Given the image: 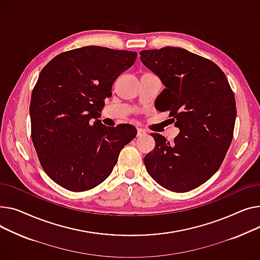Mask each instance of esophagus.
<instances>
[{
	"label": "esophagus",
	"mask_w": 260,
	"mask_h": 260,
	"mask_svg": "<svg viewBox=\"0 0 260 260\" xmlns=\"http://www.w3.org/2000/svg\"><path fill=\"white\" fill-rule=\"evenodd\" d=\"M144 135H146V131L142 128H137V137H142Z\"/></svg>",
	"instance_id": "1"
}]
</instances>
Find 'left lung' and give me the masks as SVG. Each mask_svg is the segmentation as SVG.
Instances as JSON below:
<instances>
[{"instance_id":"1","label":"left lung","mask_w":260,"mask_h":260,"mask_svg":"<svg viewBox=\"0 0 260 260\" xmlns=\"http://www.w3.org/2000/svg\"><path fill=\"white\" fill-rule=\"evenodd\" d=\"M142 63L165 86L155 100L179 129L174 142L151 133L155 148L144 162L158 185L188 192L214 175L233 139L236 104L224 73L203 56L178 47L143 50Z\"/></svg>"}]
</instances>
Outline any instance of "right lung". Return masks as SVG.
<instances>
[{
  "instance_id": "right-lung-1",
  "label": "right lung",
  "mask_w": 260,
  "mask_h": 260,
  "mask_svg": "<svg viewBox=\"0 0 260 260\" xmlns=\"http://www.w3.org/2000/svg\"><path fill=\"white\" fill-rule=\"evenodd\" d=\"M136 56L87 46L56 55L41 71L29 108L31 137L44 171L60 187L82 192L100 185L136 136L132 125L98 119L113 82Z\"/></svg>"
}]
</instances>
